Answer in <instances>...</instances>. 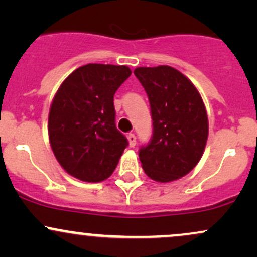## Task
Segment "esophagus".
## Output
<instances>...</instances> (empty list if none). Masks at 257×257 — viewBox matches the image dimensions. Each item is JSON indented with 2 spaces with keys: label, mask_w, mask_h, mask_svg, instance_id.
Segmentation results:
<instances>
[{
  "label": "esophagus",
  "mask_w": 257,
  "mask_h": 257,
  "mask_svg": "<svg viewBox=\"0 0 257 257\" xmlns=\"http://www.w3.org/2000/svg\"><path fill=\"white\" fill-rule=\"evenodd\" d=\"M128 141H129V146L135 147V145H137V137H135V134L131 133V134L128 135Z\"/></svg>",
  "instance_id": "obj_1"
}]
</instances>
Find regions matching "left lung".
<instances>
[{
	"label": "left lung",
	"instance_id": "8db88e82",
	"mask_svg": "<svg viewBox=\"0 0 257 257\" xmlns=\"http://www.w3.org/2000/svg\"><path fill=\"white\" fill-rule=\"evenodd\" d=\"M149 96L152 118L150 143L139 150L144 172L158 182L188 174L202 158L208 139V116L198 90L174 67L134 70Z\"/></svg>",
	"mask_w": 257,
	"mask_h": 257
}]
</instances>
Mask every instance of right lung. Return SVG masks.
<instances>
[{
    "mask_svg": "<svg viewBox=\"0 0 257 257\" xmlns=\"http://www.w3.org/2000/svg\"><path fill=\"white\" fill-rule=\"evenodd\" d=\"M132 75L128 66L88 64L61 83L51 105L49 143L70 175L100 182L116 169L128 140L116 128L113 96Z\"/></svg>",
    "mask_w": 257,
    "mask_h": 257,
    "instance_id": "1",
    "label": "right lung"
}]
</instances>
